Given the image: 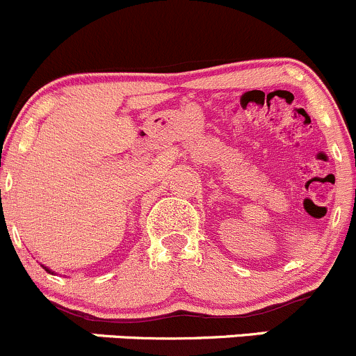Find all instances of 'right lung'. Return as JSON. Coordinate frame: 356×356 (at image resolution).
<instances>
[{"label":"right lung","instance_id":"obj_1","mask_svg":"<svg viewBox=\"0 0 356 356\" xmlns=\"http://www.w3.org/2000/svg\"><path fill=\"white\" fill-rule=\"evenodd\" d=\"M42 267H44V265H42ZM46 268V270H48V272H51V270H49V268L48 267H44ZM51 274H53V272H51Z\"/></svg>","mask_w":356,"mask_h":356}]
</instances>
